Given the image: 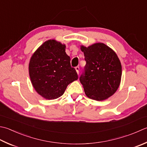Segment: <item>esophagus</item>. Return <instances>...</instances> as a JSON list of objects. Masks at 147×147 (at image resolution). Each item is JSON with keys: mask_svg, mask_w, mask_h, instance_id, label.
Returning a JSON list of instances; mask_svg holds the SVG:
<instances>
[{"mask_svg": "<svg viewBox=\"0 0 147 147\" xmlns=\"http://www.w3.org/2000/svg\"><path fill=\"white\" fill-rule=\"evenodd\" d=\"M75 69H76V73H77L78 74H79V70H80L79 66H77V67H75Z\"/></svg>", "mask_w": 147, "mask_h": 147, "instance_id": "esophagus-1", "label": "esophagus"}]
</instances>
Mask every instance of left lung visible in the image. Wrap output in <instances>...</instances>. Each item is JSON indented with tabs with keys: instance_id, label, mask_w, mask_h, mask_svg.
Here are the masks:
<instances>
[{
	"instance_id": "1",
	"label": "left lung",
	"mask_w": 147,
	"mask_h": 147,
	"mask_svg": "<svg viewBox=\"0 0 147 147\" xmlns=\"http://www.w3.org/2000/svg\"><path fill=\"white\" fill-rule=\"evenodd\" d=\"M86 65L80 81L88 98L103 100L113 95L119 88L122 65L116 53L104 43L85 47L81 46Z\"/></svg>"
}]
</instances>
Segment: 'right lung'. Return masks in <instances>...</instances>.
Returning a JSON list of instances; mask_svg holds the SVG:
<instances>
[{
    "instance_id": "obj_1",
    "label": "right lung",
    "mask_w": 147,
    "mask_h": 147,
    "mask_svg": "<svg viewBox=\"0 0 147 147\" xmlns=\"http://www.w3.org/2000/svg\"><path fill=\"white\" fill-rule=\"evenodd\" d=\"M65 53V45L55 39L45 41L31 57L28 71L31 83L40 96L59 98L69 83L78 80L75 69Z\"/></svg>"
}]
</instances>
